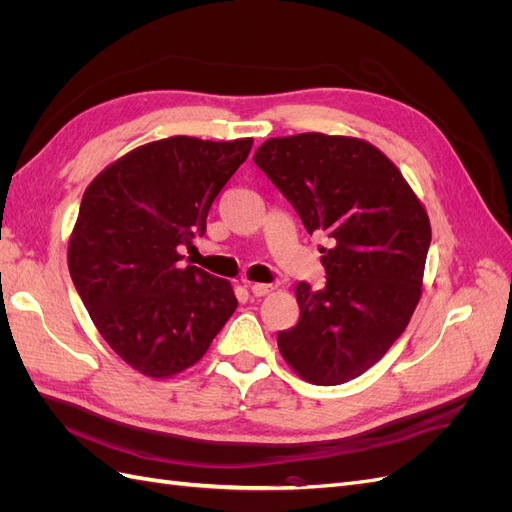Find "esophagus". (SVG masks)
<instances>
[{"instance_id":"1","label":"esophagus","mask_w":512,"mask_h":512,"mask_svg":"<svg viewBox=\"0 0 512 512\" xmlns=\"http://www.w3.org/2000/svg\"><path fill=\"white\" fill-rule=\"evenodd\" d=\"M250 290H252L254 297H265V294H269V292L275 290V286H273V284H252Z\"/></svg>"}]
</instances>
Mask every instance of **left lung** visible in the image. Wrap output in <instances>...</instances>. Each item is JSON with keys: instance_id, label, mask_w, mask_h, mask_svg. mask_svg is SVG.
Wrapping results in <instances>:
<instances>
[{"instance_id": "1", "label": "left lung", "mask_w": 512, "mask_h": 512, "mask_svg": "<svg viewBox=\"0 0 512 512\" xmlns=\"http://www.w3.org/2000/svg\"><path fill=\"white\" fill-rule=\"evenodd\" d=\"M254 162L322 232L324 288L297 284L301 318L277 333L297 374L318 386L354 380L404 333L421 299L431 243L427 211L399 168L359 138L307 132L269 138Z\"/></svg>"}]
</instances>
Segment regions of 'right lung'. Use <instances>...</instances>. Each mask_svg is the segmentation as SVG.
Wrapping results in <instances>:
<instances>
[{
    "label": "right lung",
    "instance_id": "add662e5",
    "mask_svg": "<svg viewBox=\"0 0 512 512\" xmlns=\"http://www.w3.org/2000/svg\"><path fill=\"white\" fill-rule=\"evenodd\" d=\"M252 143L170 136L119 158L83 194L70 277L106 344L149 378L203 359L237 309L226 280L179 262Z\"/></svg>",
    "mask_w": 512,
    "mask_h": 512
}]
</instances>
